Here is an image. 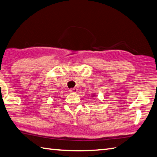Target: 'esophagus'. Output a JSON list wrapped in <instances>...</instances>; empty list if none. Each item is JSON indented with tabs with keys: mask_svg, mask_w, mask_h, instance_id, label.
<instances>
[{
	"mask_svg": "<svg viewBox=\"0 0 157 157\" xmlns=\"http://www.w3.org/2000/svg\"><path fill=\"white\" fill-rule=\"evenodd\" d=\"M78 89L77 88H73V89H69V92L70 93H74V94H75V93H77L78 92Z\"/></svg>",
	"mask_w": 157,
	"mask_h": 157,
	"instance_id": "esophagus-1",
	"label": "esophagus"
}]
</instances>
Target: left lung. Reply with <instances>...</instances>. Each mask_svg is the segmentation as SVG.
<instances>
[{
  "mask_svg": "<svg viewBox=\"0 0 157 157\" xmlns=\"http://www.w3.org/2000/svg\"><path fill=\"white\" fill-rule=\"evenodd\" d=\"M92 95H93V96H92V97H95V94H93Z\"/></svg>",
  "mask_w": 157,
  "mask_h": 157,
  "instance_id": "8db88e82",
  "label": "left lung"
}]
</instances>
